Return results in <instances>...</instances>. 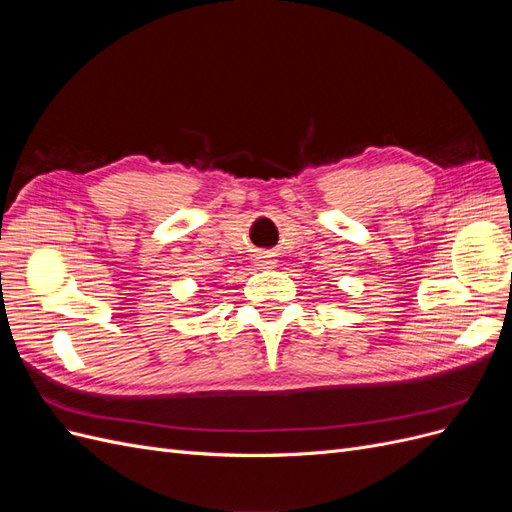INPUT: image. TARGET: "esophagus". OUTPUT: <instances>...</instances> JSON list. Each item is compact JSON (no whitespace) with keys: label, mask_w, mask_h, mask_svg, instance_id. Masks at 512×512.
<instances>
[{"label":"esophagus","mask_w":512,"mask_h":512,"mask_svg":"<svg viewBox=\"0 0 512 512\" xmlns=\"http://www.w3.org/2000/svg\"><path fill=\"white\" fill-rule=\"evenodd\" d=\"M258 267H262V269H269V267H273L275 265V260L267 254V252H262V254H258Z\"/></svg>","instance_id":"1"}]
</instances>
